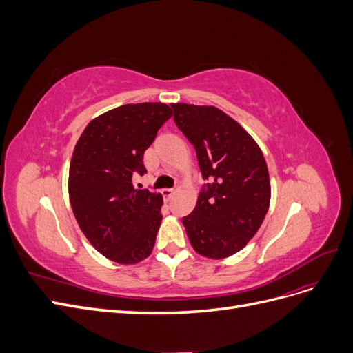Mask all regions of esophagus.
<instances>
[{
  "label": "esophagus",
  "mask_w": 353,
  "mask_h": 353,
  "mask_svg": "<svg viewBox=\"0 0 353 353\" xmlns=\"http://www.w3.org/2000/svg\"><path fill=\"white\" fill-rule=\"evenodd\" d=\"M174 193H175L174 188H163V190H162V194H163L165 199H170V197L174 196Z\"/></svg>",
  "instance_id": "1"
}]
</instances>
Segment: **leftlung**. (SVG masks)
Segmentation results:
<instances>
[{
	"mask_svg": "<svg viewBox=\"0 0 353 353\" xmlns=\"http://www.w3.org/2000/svg\"><path fill=\"white\" fill-rule=\"evenodd\" d=\"M174 121L194 145L201 175L210 184L183 218L193 249L223 259L240 252L265 219L271 181L261 147L244 128L215 105L170 104Z\"/></svg>",
	"mask_w": 353,
	"mask_h": 353,
	"instance_id": "obj_1",
	"label": "left lung"
}]
</instances>
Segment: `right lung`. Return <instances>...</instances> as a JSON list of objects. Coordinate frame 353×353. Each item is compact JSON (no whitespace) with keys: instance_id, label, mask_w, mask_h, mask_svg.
<instances>
[{"instance_id":"obj_1","label":"right lung","mask_w":353,"mask_h":353,"mask_svg":"<svg viewBox=\"0 0 353 353\" xmlns=\"http://www.w3.org/2000/svg\"><path fill=\"white\" fill-rule=\"evenodd\" d=\"M172 110L165 103L123 104L85 126L69 166V199L81 231L92 248L122 265L150 256L162 223L163 197L137 190L143 156Z\"/></svg>"}]
</instances>
